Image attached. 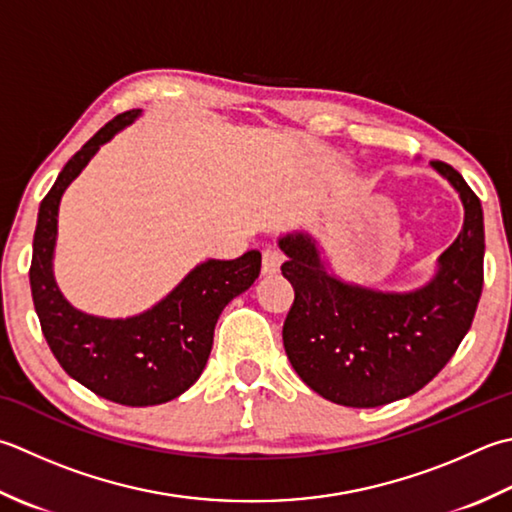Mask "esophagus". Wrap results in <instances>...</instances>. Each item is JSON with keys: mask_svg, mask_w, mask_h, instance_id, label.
Instances as JSON below:
<instances>
[{"mask_svg": "<svg viewBox=\"0 0 512 512\" xmlns=\"http://www.w3.org/2000/svg\"><path fill=\"white\" fill-rule=\"evenodd\" d=\"M279 268H282V255H279L275 248H264L262 250V275H266V277L277 275Z\"/></svg>", "mask_w": 512, "mask_h": 512, "instance_id": "1", "label": "esophagus"}]
</instances>
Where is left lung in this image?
<instances>
[{
    "label": "left lung",
    "mask_w": 512,
    "mask_h": 512,
    "mask_svg": "<svg viewBox=\"0 0 512 512\" xmlns=\"http://www.w3.org/2000/svg\"><path fill=\"white\" fill-rule=\"evenodd\" d=\"M464 204V228L437 275L410 293H382L330 275L308 233L279 239L295 288L284 348L302 382L333 404L375 408L422 390L473 324L484 286V213L453 166L430 162Z\"/></svg>",
    "instance_id": "left-lung-1"
}]
</instances>
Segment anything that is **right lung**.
Returning <instances> with one entry per match:
<instances>
[{
	"mask_svg": "<svg viewBox=\"0 0 512 512\" xmlns=\"http://www.w3.org/2000/svg\"><path fill=\"white\" fill-rule=\"evenodd\" d=\"M139 113L142 110L117 115L68 159L39 204L28 275L42 333L59 366L110 402L155 406L179 397L202 375L217 319L230 299L253 286L262 255L248 250L228 262L208 259L190 270L162 302L135 317H95L66 302L53 277L59 199L99 146L133 124Z\"/></svg>",
	"mask_w": 512,
	"mask_h": 512,
	"instance_id": "obj_1",
	"label": "right lung"
}]
</instances>
